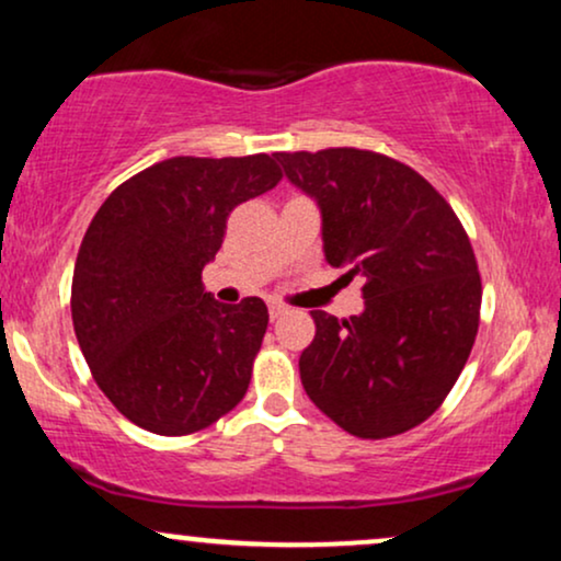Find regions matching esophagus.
I'll list each match as a JSON object with an SVG mask.
<instances>
[{
    "instance_id": "34e87169",
    "label": "esophagus",
    "mask_w": 561,
    "mask_h": 561,
    "mask_svg": "<svg viewBox=\"0 0 561 561\" xmlns=\"http://www.w3.org/2000/svg\"><path fill=\"white\" fill-rule=\"evenodd\" d=\"M287 313V306L285 302H272V306H268V317H272V321L274 319H282Z\"/></svg>"
}]
</instances>
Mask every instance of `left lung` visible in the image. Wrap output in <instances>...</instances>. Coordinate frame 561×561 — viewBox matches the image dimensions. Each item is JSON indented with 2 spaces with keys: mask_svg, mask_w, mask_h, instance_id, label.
Wrapping results in <instances>:
<instances>
[{
  "mask_svg": "<svg viewBox=\"0 0 561 561\" xmlns=\"http://www.w3.org/2000/svg\"><path fill=\"white\" fill-rule=\"evenodd\" d=\"M276 160L319 203L327 261L364 282L358 317L311 311L302 388L345 433L401 435L440 409L478 337L482 282L467 231L401 160L356 147Z\"/></svg>",
  "mask_w": 561,
  "mask_h": 561,
  "instance_id": "1",
  "label": "left lung"
}]
</instances>
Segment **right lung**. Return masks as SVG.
<instances>
[{"label": "right lung", "instance_id": "obj_1", "mask_svg": "<svg viewBox=\"0 0 561 561\" xmlns=\"http://www.w3.org/2000/svg\"><path fill=\"white\" fill-rule=\"evenodd\" d=\"M272 156L169 158L115 186L79 248L70 313L94 382L128 422L190 435L248 392L268 327L261 298L203 287L237 205L279 184Z\"/></svg>", "mask_w": 561, "mask_h": 561}]
</instances>
